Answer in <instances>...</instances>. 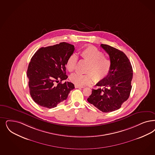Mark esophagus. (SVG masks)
<instances>
[{"instance_id": "1", "label": "esophagus", "mask_w": 155, "mask_h": 155, "mask_svg": "<svg viewBox=\"0 0 155 155\" xmlns=\"http://www.w3.org/2000/svg\"><path fill=\"white\" fill-rule=\"evenodd\" d=\"M75 88H84L85 87L82 86L75 85Z\"/></svg>"}]
</instances>
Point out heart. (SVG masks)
<instances>
[{"instance_id": "heart-1", "label": "heart", "mask_w": 155, "mask_h": 155, "mask_svg": "<svg viewBox=\"0 0 155 155\" xmlns=\"http://www.w3.org/2000/svg\"><path fill=\"white\" fill-rule=\"evenodd\" d=\"M80 54L82 58L89 62L86 70L87 74L74 73L71 75L70 80L75 85H88L94 80L98 82L103 80L108 75L111 68V61L104 55L103 53L98 48L89 45L82 50ZM77 61V56L74 54H71L66 63L67 70L70 72L73 71L76 68Z\"/></svg>"}]
</instances>
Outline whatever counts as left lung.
I'll list each match as a JSON object with an SVG mask.
<instances>
[{
	"label": "left lung",
	"mask_w": 155,
	"mask_h": 155,
	"mask_svg": "<svg viewBox=\"0 0 155 155\" xmlns=\"http://www.w3.org/2000/svg\"><path fill=\"white\" fill-rule=\"evenodd\" d=\"M101 47L109 54L111 68L107 77L92 89L87 101L102 112L108 113L120 109L129 98L132 89L133 69L131 64L123 51L110 46L101 44Z\"/></svg>",
	"instance_id": "left-lung-1"
}]
</instances>
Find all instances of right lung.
I'll list each match as a JSON object with an SVG mask.
<instances>
[{
    "label": "right lung",
    "mask_w": 155,
    "mask_h": 155,
    "mask_svg": "<svg viewBox=\"0 0 155 155\" xmlns=\"http://www.w3.org/2000/svg\"><path fill=\"white\" fill-rule=\"evenodd\" d=\"M74 49V45L61 42L41 48L32 56L27 75L30 95L38 105L55 107L66 100L70 91L74 89L71 82L61 83L68 77L66 63Z\"/></svg>",
    "instance_id": "obj_1"
}]
</instances>
